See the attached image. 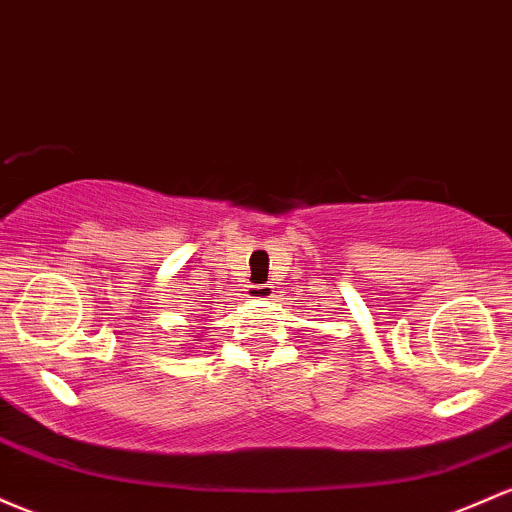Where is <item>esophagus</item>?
I'll use <instances>...</instances> for the list:
<instances>
[{
    "label": "esophagus",
    "instance_id": "esophagus-1",
    "mask_svg": "<svg viewBox=\"0 0 512 512\" xmlns=\"http://www.w3.org/2000/svg\"><path fill=\"white\" fill-rule=\"evenodd\" d=\"M274 294V286L272 284H255L250 286V296L252 299H269Z\"/></svg>",
    "mask_w": 512,
    "mask_h": 512
}]
</instances>
